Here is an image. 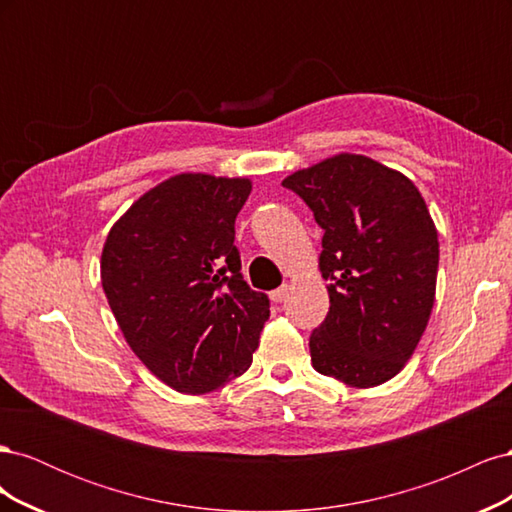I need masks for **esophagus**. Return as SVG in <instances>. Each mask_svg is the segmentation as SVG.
I'll return each mask as SVG.
<instances>
[{"instance_id":"esophagus-1","label":"esophagus","mask_w":512,"mask_h":512,"mask_svg":"<svg viewBox=\"0 0 512 512\" xmlns=\"http://www.w3.org/2000/svg\"><path fill=\"white\" fill-rule=\"evenodd\" d=\"M288 292H290V286H288V284H284V286H280V288L271 290V292H269V299H271L273 303H282V301H286Z\"/></svg>"}]
</instances>
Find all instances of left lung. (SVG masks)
Here are the masks:
<instances>
[{"label": "left lung", "instance_id": "left-lung-1", "mask_svg": "<svg viewBox=\"0 0 512 512\" xmlns=\"http://www.w3.org/2000/svg\"><path fill=\"white\" fill-rule=\"evenodd\" d=\"M324 230L320 271L329 314L309 335L318 374L352 386L397 376L436 297L438 232L416 185L365 156L342 153L282 181Z\"/></svg>", "mask_w": 512, "mask_h": 512}]
</instances>
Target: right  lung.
Returning a JSON list of instances; mask_svg holds the SVG:
<instances>
[{
  "mask_svg": "<svg viewBox=\"0 0 512 512\" xmlns=\"http://www.w3.org/2000/svg\"><path fill=\"white\" fill-rule=\"evenodd\" d=\"M247 179L177 175L111 228L102 288L123 337L179 393L215 391L250 367L269 320L267 294L241 275L235 220Z\"/></svg>",
  "mask_w": 512,
  "mask_h": 512,
  "instance_id": "obj_1",
  "label": "right lung"
}]
</instances>
